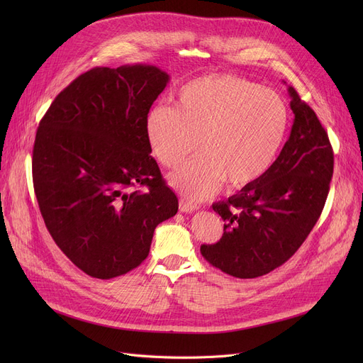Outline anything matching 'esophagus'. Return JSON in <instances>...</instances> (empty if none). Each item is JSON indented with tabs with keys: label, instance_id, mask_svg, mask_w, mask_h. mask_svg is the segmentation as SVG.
I'll return each instance as SVG.
<instances>
[{
	"label": "esophagus",
	"instance_id": "obj_1",
	"mask_svg": "<svg viewBox=\"0 0 363 363\" xmlns=\"http://www.w3.org/2000/svg\"><path fill=\"white\" fill-rule=\"evenodd\" d=\"M199 208V206L197 204H194V203H191V201H186V200H184V199H181L179 200V211L181 212H184V213H191V212H196Z\"/></svg>",
	"mask_w": 363,
	"mask_h": 363
}]
</instances>
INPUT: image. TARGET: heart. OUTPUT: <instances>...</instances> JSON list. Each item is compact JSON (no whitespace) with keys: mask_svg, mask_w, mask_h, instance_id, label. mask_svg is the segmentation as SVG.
Listing matches in <instances>:
<instances>
[{"mask_svg":"<svg viewBox=\"0 0 363 363\" xmlns=\"http://www.w3.org/2000/svg\"><path fill=\"white\" fill-rule=\"evenodd\" d=\"M290 113L279 95L231 74L201 76L184 84L174 107L155 106L145 116L152 155L167 169L201 155L170 177L189 200L212 196L226 182L241 189L274 166L287 137Z\"/></svg>","mask_w":363,"mask_h":363,"instance_id":"b5f03b06","label":"heart"}]
</instances>
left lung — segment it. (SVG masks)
<instances>
[{
    "label": "left lung",
    "instance_id": "8db88e82",
    "mask_svg": "<svg viewBox=\"0 0 363 363\" xmlns=\"http://www.w3.org/2000/svg\"><path fill=\"white\" fill-rule=\"evenodd\" d=\"M294 113L291 133L271 170L212 207L223 219L216 244L203 257L235 278H257L287 262L308 238L325 206L334 152L316 113L289 86Z\"/></svg>",
    "mask_w": 363,
    "mask_h": 363
}]
</instances>
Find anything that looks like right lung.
<instances>
[{
    "instance_id": "1",
    "label": "right lung",
    "mask_w": 363,
    "mask_h": 363,
    "mask_svg": "<svg viewBox=\"0 0 363 363\" xmlns=\"http://www.w3.org/2000/svg\"><path fill=\"white\" fill-rule=\"evenodd\" d=\"M169 82L156 66L94 67L51 103L36 130L32 179L45 226L92 278L140 266L178 199L150 156L145 116Z\"/></svg>"
}]
</instances>
